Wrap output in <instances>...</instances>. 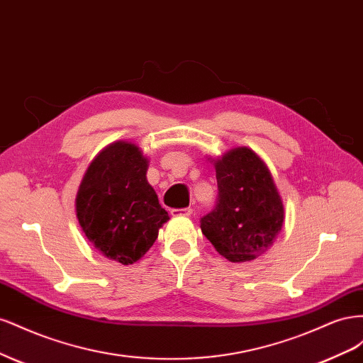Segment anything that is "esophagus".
<instances>
[{"instance_id": "1", "label": "esophagus", "mask_w": 363, "mask_h": 363, "mask_svg": "<svg viewBox=\"0 0 363 363\" xmlns=\"http://www.w3.org/2000/svg\"><path fill=\"white\" fill-rule=\"evenodd\" d=\"M192 208L191 207H184V208H172L171 215L172 216H191L192 215Z\"/></svg>"}]
</instances>
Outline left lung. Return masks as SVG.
Masks as SVG:
<instances>
[{
	"mask_svg": "<svg viewBox=\"0 0 363 363\" xmlns=\"http://www.w3.org/2000/svg\"><path fill=\"white\" fill-rule=\"evenodd\" d=\"M218 196L200 219L203 235L230 262H248L272 245L283 225V204L267 164L250 148L215 163Z\"/></svg>",
	"mask_w": 363,
	"mask_h": 363,
	"instance_id": "obj_1",
	"label": "left lung"
}]
</instances>
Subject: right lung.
Returning a JSON list of instances; mask_svg holds the SVG:
<instances>
[{"label":"right lung","instance_id":"obj_1","mask_svg":"<svg viewBox=\"0 0 363 363\" xmlns=\"http://www.w3.org/2000/svg\"><path fill=\"white\" fill-rule=\"evenodd\" d=\"M147 168L136 145L115 142L94 159L77 194V218L86 238L123 265L144 256L169 219L147 182Z\"/></svg>","mask_w":363,"mask_h":363}]
</instances>
